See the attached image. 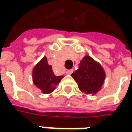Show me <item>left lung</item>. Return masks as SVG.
<instances>
[{
	"instance_id": "obj_1",
	"label": "left lung",
	"mask_w": 132,
	"mask_h": 132,
	"mask_svg": "<svg viewBox=\"0 0 132 132\" xmlns=\"http://www.w3.org/2000/svg\"><path fill=\"white\" fill-rule=\"evenodd\" d=\"M32 77L34 85L45 94L52 93L63 78L62 76H57L53 73L52 67L48 64L45 56L34 67Z\"/></svg>"
}]
</instances>
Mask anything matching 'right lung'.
I'll use <instances>...</instances> for the list:
<instances>
[{
  "mask_svg": "<svg viewBox=\"0 0 132 132\" xmlns=\"http://www.w3.org/2000/svg\"><path fill=\"white\" fill-rule=\"evenodd\" d=\"M78 84L79 89L86 94H95L101 89L105 79L102 67L89 56L79 64V69L71 75Z\"/></svg>",
  "mask_w": 132,
  "mask_h": 132,
  "instance_id": "add662e5",
  "label": "right lung"
}]
</instances>
